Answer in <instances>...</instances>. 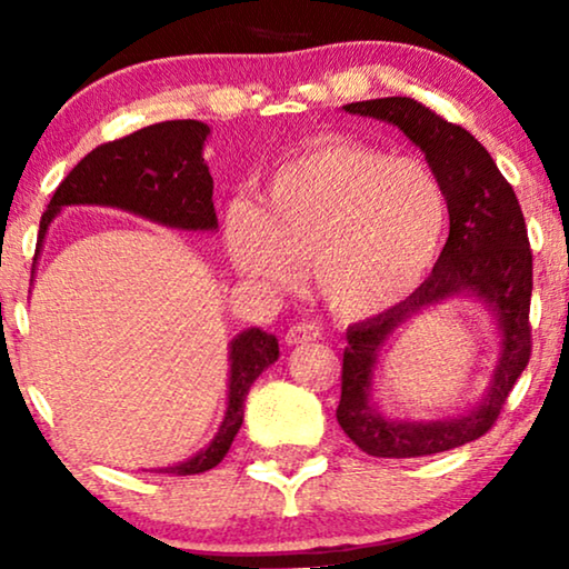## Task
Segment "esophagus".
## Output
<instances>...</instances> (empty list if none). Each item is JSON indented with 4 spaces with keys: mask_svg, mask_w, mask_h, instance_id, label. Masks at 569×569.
Segmentation results:
<instances>
[{
    "mask_svg": "<svg viewBox=\"0 0 569 569\" xmlns=\"http://www.w3.org/2000/svg\"><path fill=\"white\" fill-rule=\"evenodd\" d=\"M318 337H321V329H318L316 323L302 321V323H295L287 329L284 341H287V347H298V345H308V341H316Z\"/></svg>",
    "mask_w": 569,
    "mask_h": 569,
    "instance_id": "esophagus-1",
    "label": "esophagus"
}]
</instances>
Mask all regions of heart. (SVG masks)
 <instances>
[{
  "label": "heart",
  "mask_w": 569,
  "mask_h": 569,
  "mask_svg": "<svg viewBox=\"0 0 569 569\" xmlns=\"http://www.w3.org/2000/svg\"><path fill=\"white\" fill-rule=\"evenodd\" d=\"M446 222V189L425 160L329 139L279 162L259 207L232 201L222 246L240 277L269 290L290 287L295 259H306L310 284L333 313L368 318L422 282Z\"/></svg>",
  "instance_id": "heart-1"
}]
</instances>
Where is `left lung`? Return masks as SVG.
Here are the masks:
<instances>
[{
	"instance_id": "left-lung-1",
	"label": "left lung",
	"mask_w": 569,
	"mask_h": 569,
	"mask_svg": "<svg viewBox=\"0 0 569 569\" xmlns=\"http://www.w3.org/2000/svg\"><path fill=\"white\" fill-rule=\"evenodd\" d=\"M347 113L399 127L438 173L446 189L450 232L432 274L399 306L347 329L337 419L347 438L368 456L417 458L466 446L492 430L508 396L531 360L533 256L523 212L492 154L458 123L415 98H376L347 103ZM469 293L496 313L501 360L490 391L469 416L435 423L386 420L369 401L377 355L392 331L442 299Z\"/></svg>"
}]
</instances>
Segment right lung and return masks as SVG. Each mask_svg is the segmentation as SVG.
<instances>
[{
  "label": "right lung",
  "instance_id": "right-lung-1",
  "mask_svg": "<svg viewBox=\"0 0 569 569\" xmlns=\"http://www.w3.org/2000/svg\"><path fill=\"white\" fill-rule=\"evenodd\" d=\"M209 127L201 121H162L134 134L96 147L59 183L41 217L38 251L53 217L64 207L96 204L131 212L176 230H217L212 176L204 162ZM277 337L248 329L230 341V391L220 432L189 461L166 473H201L214 469L243 425V403L253 380L277 362Z\"/></svg>",
  "mask_w": 569,
  "mask_h": 569
}]
</instances>
